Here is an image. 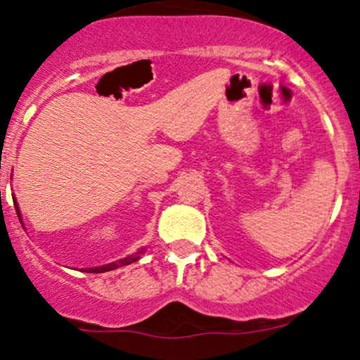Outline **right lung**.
I'll return each mask as SVG.
<instances>
[{
    "label": "right lung",
    "instance_id": "add662e5",
    "mask_svg": "<svg viewBox=\"0 0 360 360\" xmlns=\"http://www.w3.org/2000/svg\"><path fill=\"white\" fill-rule=\"evenodd\" d=\"M13 201H14V208H16L18 218H19V221H21V223H22L21 211H19V205H18V201H16V196H13ZM144 250H146V248H141L139 250H137V252L131 254V255H126L124 259L116 260V262H111V264H106V265H100V267L82 269V270H85V272H88V274H103V272H110V270L120 269V267H122V265H129V264H132V262H136V260H139V259H141V255L144 254Z\"/></svg>",
    "mask_w": 360,
    "mask_h": 360
}]
</instances>
